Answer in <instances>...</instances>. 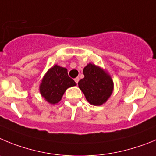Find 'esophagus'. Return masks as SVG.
<instances>
[{
    "label": "esophagus",
    "mask_w": 156,
    "mask_h": 156,
    "mask_svg": "<svg viewBox=\"0 0 156 156\" xmlns=\"http://www.w3.org/2000/svg\"><path fill=\"white\" fill-rule=\"evenodd\" d=\"M75 82H76L77 84H78V81H79V78H75Z\"/></svg>",
    "instance_id": "esophagus-1"
}]
</instances>
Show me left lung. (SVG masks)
I'll return each instance as SVG.
<instances>
[{
    "mask_svg": "<svg viewBox=\"0 0 156 156\" xmlns=\"http://www.w3.org/2000/svg\"><path fill=\"white\" fill-rule=\"evenodd\" d=\"M84 78L78 81V87L86 100L93 106H101L111 96L113 81L107 71L94 64H87L83 69Z\"/></svg>",
    "mask_w": 156,
    "mask_h": 156,
    "instance_id": "obj_1",
    "label": "left lung"
}]
</instances>
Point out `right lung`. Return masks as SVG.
Returning a JSON list of instances; mask_svg holds the SVG:
<instances>
[{"label": "right lung", "instance_id": "right-lung-1", "mask_svg": "<svg viewBox=\"0 0 156 156\" xmlns=\"http://www.w3.org/2000/svg\"><path fill=\"white\" fill-rule=\"evenodd\" d=\"M77 84L68 75L65 68L55 64L50 68L42 78L40 92L42 97L50 104H56L61 100L68 88Z\"/></svg>", "mask_w": 156, "mask_h": 156}]
</instances>
